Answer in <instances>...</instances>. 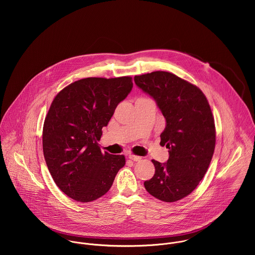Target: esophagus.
<instances>
[{
    "label": "esophagus",
    "instance_id": "esophagus-1",
    "mask_svg": "<svg viewBox=\"0 0 255 255\" xmlns=\"http://www.w3.org/2000/svg\"><path fill=\"white\" fill-rule=\"evenodd\" d=\"M128 159L134 161V162H137V161H140L141 160V157L139 156H136V155H133V154H129L128 155Z\"/></svg>",
    "mask_w": 255,
    "mask_h": 255
}]
</instances>
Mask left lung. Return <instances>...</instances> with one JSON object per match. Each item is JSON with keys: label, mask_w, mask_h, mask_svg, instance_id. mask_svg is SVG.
<instances>
[{"label": "left lung", "mask_w": 255, "mask_h": 255, "mask_svg": "<svg viewBox=\"0 0 255 255\" xmlns=\"http://www.w3.org/2000/svg\"><path fill=\"white\" fill-rule=\"evenodd\" d=\"M134 82L166 119L160 144L169 149V159L167 163L152 160L155 174L144 182L145 189L162 201H178L195 189L210 165L216 142L210 105L197 86L174 73L135 75Z\"/></svg>", "instance_id": "left-lung-1"}]
</instances>
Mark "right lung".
<instances>
[{"label":"right lung","instance_id":"1","mask_svg":"<svg viewBox=\"0 0 255 255\" xmlns=\"http://www.w3.org/2000/svg\"><path fill=\"white\" fill-rule=\"evenodd\" d=\"M132 78L87 77L54 98L43 127V153L58 187L79 202L103 196L126 164L124 155L102 153L98 141Z\"/></svg>","mask_w":255,"mask_h":255}]
</instances>
